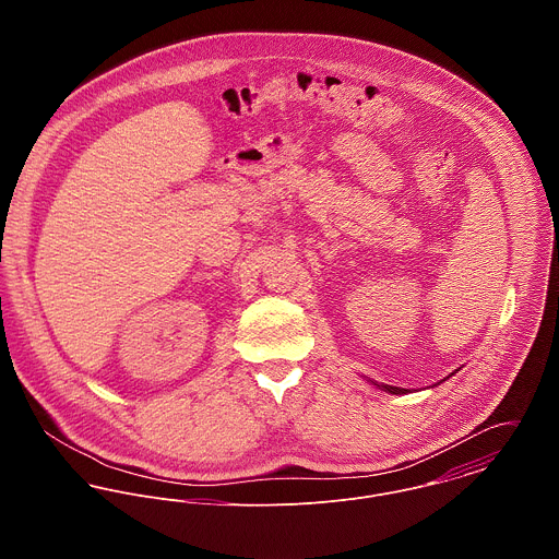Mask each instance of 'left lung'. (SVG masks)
Segmentation results:
<instances>
[{
	"instance_id": "left-lung-1",
	"label": "left lung",
	"mask_w": 559,
	"mask_h": 559,
	"mask_svg": "<svg viewBox=\"0 0 559 559\" xmlns=\"http://www.w3.org/2000/svg\"><path fill=\"white\" fill-rule=\"evenodd\" d=\"M377 388H383L385 392L390 394H406V390H400V388H392V385H377Z\"/></svg>"
}]
</instances>
